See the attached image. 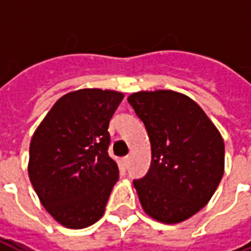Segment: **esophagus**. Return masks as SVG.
I'll list each match as a JSON object with an SVG mask.
<instances>
[{
    "label": "esophagus",
    "instance_id": "34e87169",
    "mask_svg": "<svg viewBox=\"0 0 251 251\" xmlns=\"http://www.w3.org/2000/svg\"><path fill=\"white\" fill-rule=\"evenodd\" d=\"M129 161H130V157H129V156H125V157H122V165H124V167H127Z\"/></svg>",
    "mask_w": 251,
    "mask_h": 251
}]
</instances>
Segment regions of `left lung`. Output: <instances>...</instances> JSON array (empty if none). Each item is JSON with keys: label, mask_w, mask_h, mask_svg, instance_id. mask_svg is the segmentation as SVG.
I'll return each instance as SVG.
<instances>
[{"label": "left lung", "mask_w": 251, "mask_h": 251, "mask_svg": "<svg viewBox=\"0 0 251 251\" xmlns=\"http://www.w3.org/2000/svg\"><path fill=\"white\" fill-rule=\"evenodd\" d=\"M127 102L147 127L152 163L133 180L142 208L167 225L204 207L225 172V142L199 104L172 90L138 91Z\"/></svg>", "instance_id": "8db88e82"}]
</instances>
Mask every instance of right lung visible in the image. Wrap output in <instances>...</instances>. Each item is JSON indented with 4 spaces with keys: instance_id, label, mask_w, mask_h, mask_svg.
<instances>
[{
    "instance_id": "obj_1",
    "label": "right lung",
    "mask_w": 251,
    "mask_h": 251,
    "mask_svg": "<svg viewBox=\"0 0 251 251\" xmlns=\"http://www.w3.org/2000/svg\"><path fill=\"white\" fill-rule=\"evenodd\" d=\"M122 99V93L100 88L66 94L30 140V183L62 226L84 228L103 215L120 177L118 165L107 153V129Z\"/></svg>"
}]
</instances>
